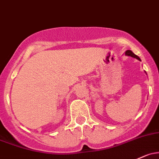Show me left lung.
I'll list each match as a JSON object with an SVG mask.
<instances>
[{
  "mask_svg": "<svg viewBox=\"0 0 159 159\" xmlns=\"http://www.w3.org/2000/svg\"><path fill=\"white\" fill-rule=\"evenodd\" d=\"M125 55H126V56H131V57L136 58V59H138L139 61H141L140 58L138 56H136V55H135L134 53H133V52L131 51V50H126V51L125 52ZM145 72H146V71H145Z\"/></svg>",
  "mask_w": 159,
  "mask_h": 159,
  "instance_id": "1",
  "label": "left lung"
}]
</instances>
